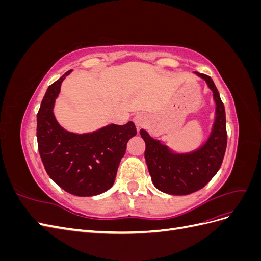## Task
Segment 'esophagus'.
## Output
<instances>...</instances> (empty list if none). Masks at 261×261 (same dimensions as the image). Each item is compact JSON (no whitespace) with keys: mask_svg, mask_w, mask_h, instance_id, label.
<instances>
[{"mask_svg":"<svg viewBox=\"0 0 261 261\" xmlns=\"http://www.w3.org/2000/svg\"><path fill=\"white\" fill-rule=\"evenodd\" d=\"M134 123L137 126V128L144 127V126L148 123V116L146 114L139 113L135 117H134Z\"/></svg>","mask_w":261,"mask_h":261,"instance_id":"34e87169","label":"esophagus"}]
</instances>
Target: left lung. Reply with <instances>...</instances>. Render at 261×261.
I'll return each mask as SVG.
<instances>
[{"label": "left lung", "instance_id": "1", "mask_svg": "<svg viewBox=\"0 0 261 261\" xmlns=\"http://www.w3.org/2000/svg\"><path fill=\"white\" fill-rule=\"evenodd\" d=\"M194 74L206 82L216 103L215 121L207 140L193 151L178 153L161 140L152 138L147 130L140 129L146 144L145 159L152 183L159 191L169 195H188L206 186L219 171L226 149L225 109L219 91L209 76L197 72Z\"/></svg>", "mask_w": 261, "mask_h": 261}]
</instances>
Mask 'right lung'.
<instances>
[{
    "label": "right lung",
    "mask_w": 261,
    "mask_h": 261,
    "mask_svg": "<svg viewBox=\"0 0 261 261\" xmlns=\"http://www.w3.org/2000/svg\"><path fill=\"white\" fill-rule=\"evenodd\" d=\"M72 69L53 83L37 114L38 148L44 169L65 192L81 197L96 196L114 184L118 164L128 140L137 134L135 124H109L94 132L77 134L64 129L53 109L61 85Z\"/></svg>",
    "instance_id": "1"
}]
</instances>
